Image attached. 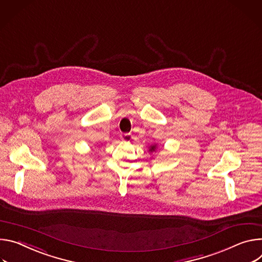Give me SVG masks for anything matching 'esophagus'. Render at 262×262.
<instances>
[{
  "instance_id": "34e87169",
  "label": "esophagus",
  "mask_w": 262,
  "mask_h": 262,
  "mask_svg": "<svg viewBox=\"0 0 262 262\" xmlns=\"http://www.w3.org/2000/svg\"><path fill=\"white\" fill-rule=\"evenodd\" d=\"M122 139L126 142H129L131 139H132V135L130 133H126V134H123L122 135Z\"/></svg>"
}]
</instances>
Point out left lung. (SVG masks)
Segmentation results:
<instances>
[{"label": "left lung", "instance_id": "left-lung-1", "mask_svg": "<svg viewBox=\"0 0 262 262\" xmlns=\"http://www.w3.org/2000/svg\"><path fill=\"white\" fill-rule=\"evenodd\" d=\"M157 150V144H151V146L149 147V152H151V153H153V152H155Z\"/></svg>", "mask_w": 262, "mask_h": 262}]
</instances>
